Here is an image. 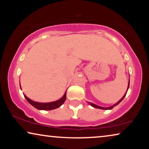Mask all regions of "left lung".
I'll return each instance as SVG.
<instances>
[{
  "label": "left lung",
  "mask_w": 149,
  "mask_h": 149,
  "mask_svg": "<svg viewBox=\"0 0 149 149\" xmlns=\"http://www.w3.org/2000/svg\"><path fill=\"white\" fill-rule=\"evenodd\" d=\"M129 77H130V76H129ZM129 87H130V78H129V82H128V87H127V90H128V89H129ZM127 91H126V93H127ZM126 93L125 95H123V97H122V98L118 102H117L116 104H115L114 105H113V106H111V107H100V106H97V105H96V104H93V103H91V102H88L89 104H90L91 107H93V108H96V109H102V110H111V109H113L114 107H115V106H117V105H118L123 100V98L124 97H125V95H126Z\"/></svg>",
  "instance_id": "left-lung-1"
}]
</instances>
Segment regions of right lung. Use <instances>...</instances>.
Returning <instances> with one entry per match:
<instances>
[{
	"label": "right lung",
	"mask_w": 149,
	"mask_h": 149,
	"mask_svg": "<svg viewBox=\"0 0 149 149\" xmlns=\"http://www.w3.org/2000/svg\"><path fill=\"white\" fill-rule=\"evenodd\" d=\"M24 97L26 99L28 102L31 104L32 107L36 108V109L38 110H44V111H50V110H54L56 109H58L60 107H61L66 99V91L65 92L64 95L61 97L60 99H59L58 100L52 102H45V103H42V102H35L32 100L30 98L26 96L25 94H24Z\"/></svg>",
	"instance_id": "1"
}]
</instances>
